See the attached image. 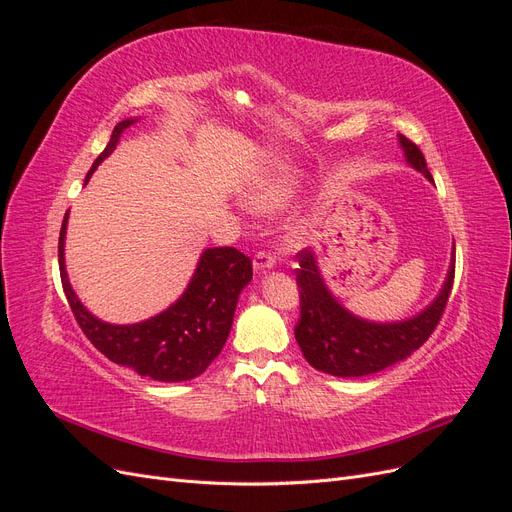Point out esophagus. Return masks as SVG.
Wrapping results in <instances>:
<instances>
[{"mask_svg": "<svg viewBox=\"0 0 512 512\" xmlns=\"http://www.w3.org/2000/svg\"><path fill=\"white\" fill-rule=\"evenodd\" d=\"M275 265V256L271 252H258L254 256V269L256 271H265V269H271Z\"/></svg>", "mask_w": 512, "mask_h": 512, "instance_id": "34e87169", "label": "esophagus"}]
</instances>
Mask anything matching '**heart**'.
Here are the masks:
<instances>
[{"mask_svg":"<svg viewBox=\"0 0 512 512\" xmlns=\"http://www.w3.org/2000/svg\"><path fill=\"white\" fill-rule=\"evenodd\" d=\"M294 185H297L294 173H290V170H275V173L262 177L254 183L250 194L245 196V203L247 207L258 213L280 209L292 196Z\"/></svg>","mask_w":512,"mask_h":512,"instance_id":"1","label":"heart"}]
</instances>
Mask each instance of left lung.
<instances>
[{"instance_id": "obj_1", "label": "left lung", "mask_w": 512, "mask_h": 512, "mask_svg": "<svg viewBox=\"0 0 512 512\" xmlns=\"http://www.w3.org/2000/svg\"><path fill=\"white\" fill-rule=\"evenodd\" d=\"M399 145L408 164L433 181L421 149L404 134H399ZM297 260L299 269L294 273L301 297V318L294 327V337L309 365L339 378L369 376L408 359L438 327L455 280L453 258L440 294L421 314L401 322H369L350 314L333 297L312 250H301Z\"/></svg>"}]
</instances>
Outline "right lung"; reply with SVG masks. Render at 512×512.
<instances>
[{
	"label": "right lung",
	"mask_w": 512,
	"mask_h": 512,
	"mask_svg": "<svg viewBox=\"0 0 512 512\" xmlns=\"http://www.w3.org/2000/svg\"><path fill=\"white\" fill-rule=\"evenodd\" d=\"M136 119L119 121L111 141L89 168L85 183L98 164L113 153L121 132ZM68 213L59 232V273L66 299L79 327L108 361L132 367L138 376L160 382L192 380L203 374L226 344L241 290L252 280V260L235 247H209L181 297L158 316L136 324H108L87 312L68 282L64 241Z\"/></svg>",
	"instance_id": "obj_1"
}]
</instances>
